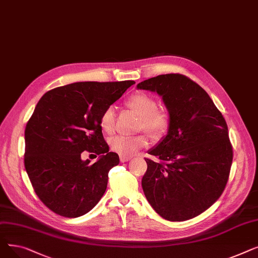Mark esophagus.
Segmentation results:
<instances>
[{
	"label": "esophagus",
	"instance_id": "34e87169",
	"mask_svg": "<svg viewBox=\"0 0 258 258\" xmlns=\"http://www.w3.org/2000/svg\"><path fill=\"white\" fill-rule=\"evenodd\" d=\"M132 159V157H124V156H120V161L121 162H127Z\"/></svg>",
	"mask_w": 258,
	"mask_h": 258
}]
</instances>
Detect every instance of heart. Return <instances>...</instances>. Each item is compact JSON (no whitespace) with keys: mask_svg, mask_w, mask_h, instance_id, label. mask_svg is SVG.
I'll return each instance as SVG.
<instances>
[{"mask_svg":"<svg viewBox=\"0 0 258 258\" xmlns=\"http://www.w3.org/2000/svg\"><path fill=\"white\" fill-rule=\"evenodd\" d=\"M125 107L139 118L137 131H143L153 140L163 139L169 132L171 125V115L167 107L158 106L157 99L150 94L135 93L125 102ZM115 112L112 106L106 107L99 117V126L107 135L115 130ZM111 150L120 156L131 157L140 148L146 146L147 139L144 135L136 137L115 136L108 141Z\"/></svg>","mask_w":258,"mask_h":258,"instance_id":"obj_1","label":"heart"}]
</instances>
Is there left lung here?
I'll return each instance as SVG.
<instances>
[{
  "label": "left lung",
  "instance_id": "left-lung-1",
  "mask_svg": "<svg viewBox=\"0 0 258 258\" xmlns=\"http://www.w3.org/2000/svg\"><path fill=\"white\" fill-rule=\"evenodd\" d=\"M138 89L157 92L171 115L166 137L145 158L144 195L155 211L183 222L207 210L223 194L232 165L228 126L206 91L185 75L146 79Z\"/></svg>",
  "mask_w": 258,
  "mask_h": 258
}]
</instances>
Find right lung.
I'll return each mask as SVG.
<instances>
[{
  "mask_svg": "<svg viewBox=\"0 0 258 258\" xmlns=\"http://www.w3.org/2000/svg\"><path fill=\"white\" fill-rule=\"evenodd\" d=\"M134 80L85 81L48 91L25 128L24 164L36 196L64 218L88 213L105 192L107 174L119 164L108 152L99 117ZM83 151L101 156L94 165Z\"/></svg>",
  "mask_w": 258,
  "mask_h": 258,
  "instance_id": "add662e5",
  "label": "right lung"
}]
</instances>
